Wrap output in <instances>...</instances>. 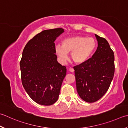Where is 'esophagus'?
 I'll return each instance as SVG.
<instances>
[{
  "instance_id": "34e87169",
  "label": "esophagus",
  "mask_w": 128,
  "mask_h": 128,
  "mask_svg": "<svg viewBox=\"0 0 128 128\" xmlns=\"http://www.w3.org/2000/svg\"><path fill=\"white\" fill-rule=\"evenodd\" d=\"M69 71L70 72H74V69L72 68H69Z\"/></svg>"
}]
</instances>
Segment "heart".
Instances as JSON below:
<instances>
[{
    "instance_id": "obj_1",
    "label": "heart",
    "mask_w": 128,
    "mask_h": 128,
    "mask_svg": "<svg viewBox=\"0 0 128 128\" xmlns=\"http://www.w3.org/2000/svg\"><path fill=\"white\" fill-rule=\"evenodd\" d=\"M96 48V42L92 38L75 36L62 41V46H56L58 56L62 60L68 59L67 52H71V58L76 63L84 62L90 56Z\"/></svg>"
}]
</instances>
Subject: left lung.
Instances as JSON below:
<instances>
[{
    "label": "left lung",
    "mask_w": 128,
    "mask_h": 128,
    "mask_svg": "<svg viewBox=\"0 0 128 128\" xmlns=\"http://www.w3.org/2000/svg\"><path fill=\"white\" fill-rule=\"evenodd\" d=\"M98 46L92 58L74 66L76 90L80 97L94 102L104 96L113 79L114 52L106 40L95 34Z\"/></svg>",
    "instance_id": "left-lung-1"
}]
</instances>
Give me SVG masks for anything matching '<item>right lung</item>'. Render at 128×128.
Instances as JSON below:
<instances>
[{"mask_svg": "<svg viewBox=\"0 0 128 128\" xmlns=\"http://www.w3.org/2000/svg\"><path fill=\"white\" fill-rule=\"evenodd\" d=\"M62 28L45 30L27 42L20 62L22 82L32 100L42 106L55 103L66 68L57 62L54 41Z\"/></svg>", "mask_w": 128, "mask_h": 128, "instance_id": "1", "label": "right lung"}]
</instances>
